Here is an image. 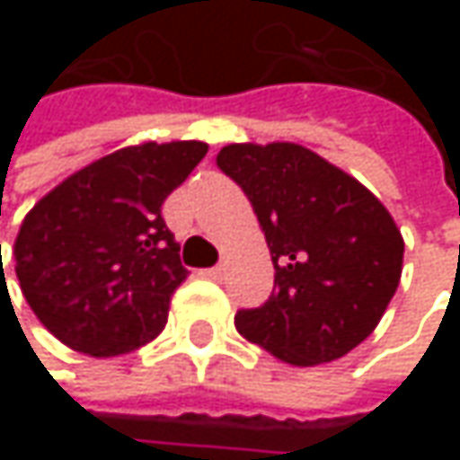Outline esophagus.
Instances as JSON below:
<instances>
[{
	"mask_svg": "<svg viewBox=\"0 0 460 460\" xmlns=\"http://www.w3.org/2000/svg\"><path fill=\"white\" fill-rule=\"evenodd\" d=\"M224 271H226V269L218 263V266H213V269H205V277H210V279H221V277H224Z\"/></svg>",
	"mask_w": 460,
	"mask_h": 460,
	"instance_id": "1",
	"label": "esophagus"
}]
</instances>
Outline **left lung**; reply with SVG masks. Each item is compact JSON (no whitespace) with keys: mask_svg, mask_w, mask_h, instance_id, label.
Instances as JSON below:
<instances>
[{"mask_svg":"<svg viewBox=\"0 0 460 460\" xmlns=\"http://www.w3.org/2000/svg\"><path fill=\"white\" fill-rule=\"evenodd\" d=\"M216 162L247 194L274 263L277 290L236 312V330L296 367L346 357L400 288L405 239L392 213L301 143H229Z\"/></svg>","mask_w":460,"mask_h":460,"instance_id":"8db88e82","label":"left lung"}]
</instances>
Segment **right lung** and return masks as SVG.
Here are the masks:
<instances>
[{
    "mask_svg": "<svg viewBox=\"0 0 460 460\" xmlns=\"http://www.w3.org/2000/svg\"><path fill=\"white\" fill-rule=\"evenodd\" d=\"M208 154L202 140H146L71 172L26 213L13 244L26 304L87 357H122L167 324L189 271L164 199Z\"/></svg>",
    "mask_w": 460,
    "mask_h": 460,
    "instance_id": "1",
    "label": "right lung"
}]
</instances>
